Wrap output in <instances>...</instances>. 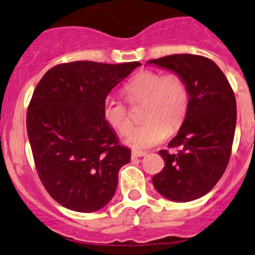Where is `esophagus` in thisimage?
<instances>
[{
  "mask_svg": "<svg viewBox=\"0 0 255 255\" xmlns=\"http://www.w3.org/2000/svg\"><path fill=\"white\" fill-rule=\"evenodd\" d=\"M142 156H145L144 151H136V150L131 151V158L133 159L137 158V157H142Z\"/></svg>",
  "mask_w": 255,
  "mask_h": 255,
  "instance_id": "obj_1",
  "label": "esophagus"
}]
</instances>
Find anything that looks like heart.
<instances>
[{
	"mask_svg": "<svg viewBox=\"0 0 255 255\" xmlns=\"http://www.w3.org/2000/svg\"><path fill=\"white\" fill-rule=\"evenodd\" d=\"M129 103L144 101L143 120L127 137V143L135 150L155 147L168 136L169 130L177 129L189 108V91L181 77L175 73L163 74L157 71H141L124 87ZM105 121L125 135L130 129L131 121L127 107L108 97L104 103Z\"/></svg>",
	"mask_w": 255,
	"mask_h": 255,
	"instance_id": "b5f03b06",
	"label": "heart"
}]
</instances>
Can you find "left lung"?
I'll use <instances>...</instances> for the list:
<instances>
[{
  "label": "left lung",
  "mask_w": 255,
  "mask_h": 255,
  "mask_svg": "<svg viewBox=\"0 0 255 255\" xmlns=\"http://www.w3.org/2000/svg\"><path fill=\"white\" fill-rule=\"evenodd\" d=\"M172 71L184 80L189 108L169 147L159 150L164 168L152 184L174 202L195 201L206 195L222 178L229 164L237 124V103L225 74L215 62L197 54H171L147 62Z\"/></svg>",
  "instance_id": "1"
}]
</instances>
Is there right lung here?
Instances as JSON below:
<instances>
[{
  "label": "right lung",
  "instance_id": "add662e5",
  "mask_svg": "<svg viewBox=\"0 0 255 255\" xmlns=\"http://www.w3.org/2000/svg\"><path fill=\"white\" fill-rule=\"evenodd\" d=\"M141 63L59 64L44 74L26 113L37 172L50 196L77 212L103 209L114 196L130 150L103 115L117 85Z\"/></svg>",
  "mask_w": 255,
  "mask_h": 255
}]
</instances>
